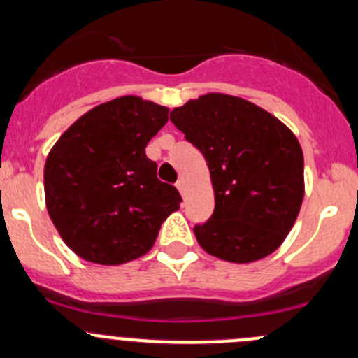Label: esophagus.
Here are the masks:
<instances>
[{"instance_id":"esophagus-1","label":"esophagus","mask_w":358,"mask_h":358,"mask_svg":"<svg viewBox=\"0 0 358 358\" xmlns=\"http://www.w3.org/2000/svg\"><path fill=\"white\" fill-rule=\"evenodd\" d=\"M176 189L180 190V194H185V182H183V180H178V182H176Z\"/></svg>"}]
</instances>
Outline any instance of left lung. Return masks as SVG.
Wrapping results in <instances>:
<instances>
[{"label": "left lung", "instance_id": "1", "mask_svg": "<svg viewBox=\"0 0 358 358\" xmlns=\"http://www.w3.org/2000/svg\"><path fill=\"white\" fill-rule=\"evenodd\" d=\"M208 162L215 211L194 227L209 255L251 263L272 255L305 196L303 152L286 124L239 96L208 93L169 114Z\"/></svg>", "mask_w": 358, "mask_h": 358}]
</instances>
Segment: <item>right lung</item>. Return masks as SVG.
<instances>
[{"instance_id":"add662e5","label":"right lung","mask_w":358,"mask_h":358,"mask_svg":"<svg viewBox=\"0 0 358 358\" xmlns=\"http://www.w3.org/2000/svg\"><path fill=\"white\" fill-rule=\"evenodd\" d=\"M168 112L140 96H119L81 115L50 150L48 215L83 259L121 265L140 258L178 209V190L157 178V164L145 156Z\"/></svg>"}]
</instances>
